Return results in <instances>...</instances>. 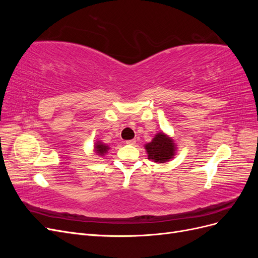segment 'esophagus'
<instances>
[{"label": "esophagus", "instance_id": "esophagus-1", "mask_svg": "<svg viewBox=\"0 0 258 258\" xmlns=\"http://www.w3.org/2000/svg\"><path fill=\"white\" fill-rule=\"evenodd\" d=\"M127 144L129 145H135L136 144V140H129V141H126Z\"/></svg>", "mask_w": 258, "mask_h": 258}]
</instances>
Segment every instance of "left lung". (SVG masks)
Listing matches in <instances>:
<instances>
[{"instance_id": "8db88e82", "label": "left lung", "mask_w": 258, "mask_h": 258, "mask_svg": "<svg viewBox=\"0 0 258 258\" xmlns=\"http://www.w3.org/2000/svg\"><path fill=\"white\" fill-rule=\"evenodd\" d=\"M145 150L148 155V159L162 163L173 158L176 147L172 139L163 132H159L155 136L152 142L145 145Z\"/></svg>"}]
</instances>
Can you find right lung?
Instances as JSON below:
<instances>
[{
  "mask_svg": "<svg viewBox=\"0 0 258 258\" xmlns=\"http://www.w3.org/2000/svg\"><path fill=\"white\" fill-rule=\"evenodd\" d=\"M108 147L107 145H105V144H103V143H101L100 141H98L97 143H96V145H95V151H96V153L98 154V155H100V156H103L107 151H108Z\"/></svg>",
  "mask_w": 258,
  "mask_h": 258,
  "instance_id": "add662e5",
  "label": "right lung"
}]
</instances>
